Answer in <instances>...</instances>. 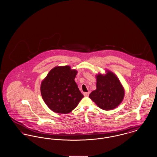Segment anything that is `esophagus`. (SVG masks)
I'll list each match as a JSON object with an SVG mask.
<instances>
[{
    "label": "esophagus",
    "instance_id": "obj_1",
    "mask_svg": "<svg viewBox=\"0 0 157 157\" xmlns=\"http://www.w3.org/2000/svg\"><path fill=\"white\" fill-rule=\"evenodd\" d=\"M83 94L85 97H88V96H89V92H84Z\"/></svg>",
    "mask_w": 157,
    "mask_h": 157
}]
</instances>
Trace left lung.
I'll return each mask as SVG.
<instances>
[{"instance_id": "left-lung-1", "label": "left lung", "mask_w": 157, "mask_h": 157, "mask_svg": "<svg viewBox=\"0 0 157 157\" xmlns=\"http://www.w3.org/2000/svg\"><path fill=\"white\" fill-rule=\"evenodd\" d=\"M96 80V89L89 94V98L102 109H114L124 96V89L120 80L110 71L105 75L98 74Z\"/></svg>"}]
</instances>
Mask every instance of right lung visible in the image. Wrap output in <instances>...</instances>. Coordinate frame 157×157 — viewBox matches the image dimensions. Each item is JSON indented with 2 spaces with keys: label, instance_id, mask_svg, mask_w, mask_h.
<instances>
[{
  "label": "right lung",
  "instance_id": "add662e5",
  "mask_svg": "<svg viewBox=\"0 0 157 157\" xmlns=\"http://www.w3.org/2000/svg\"><path fill=\"white\" fill-rule=\"evenodd\" d=\"M77 71L70 66L56 67L41 84V94L45 104L53 111L67 114L73 111L84 97L74 81Z\"/></svg>",
  "mask_w": 157,
  "mask_h": 157
}]
</instances>
